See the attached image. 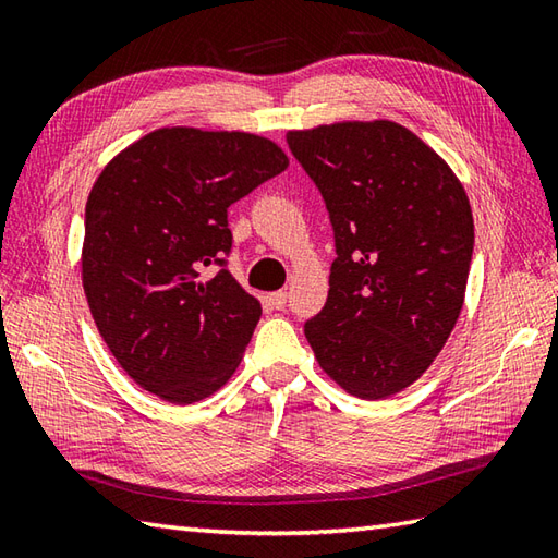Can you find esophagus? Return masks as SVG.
Wrapping results in <instances>:
<instances>
[{
  "label": "esophagus",
  "instance_id": "obj_1",
  "mask_svg": "<svg viewBox=\"0 0 558 558\" xmlns=\"http://www.w3.org/2000/svg\"><path fill=\"white\" fill-rule=\"evenodd\" d=\"M268 302H270L272 310H286V304H288V292H282V290H278V292H270V294H268Z\"/></svg>",
  "mask_w": 558,
  "mask_h": 558
}]
</instances>
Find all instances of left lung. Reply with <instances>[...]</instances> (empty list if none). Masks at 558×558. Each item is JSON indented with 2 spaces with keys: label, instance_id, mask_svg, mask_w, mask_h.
I'll list each match as a JSON object with an SVG mask.
<instances>
[{
  "label": "left lung",
  "instance_id": "obj_1",
  "mask_svg": "<svg viewBox=\"0 0 558 558\" xmlns=\"http://www.w3.org/2000/svg\"><path fill=\"white\" fill-rule=\"evenodd\" d=\"M288 146L322 192L336 240L328 300L304 336L350 396H393L429 369L460 316L475 246L465 189L388 120L290 132Z\"/></svg>",
  "mask_w": 558,
  "mask_h": 558
}]
</instances>
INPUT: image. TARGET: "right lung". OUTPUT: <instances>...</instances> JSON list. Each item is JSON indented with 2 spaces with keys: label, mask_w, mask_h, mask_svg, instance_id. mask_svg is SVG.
Listing matches in <instances>:
<instances>
[{
  "label": "right lung",
  "mask_w": 558,
  "mask_h": 558,
  "mask_svg": "<svg viewBox=\"0 0 558 558\" xmlns=\"http://www.w3.org/2000/svg\"><path fill=\"white\" fill-rule=\"evenodd\" d=\"M286 168L264 136L165 126L93 184L83 292L114 360L153 396L192 405L234 374L260 304L225 268L228 208ZM206 265L221 270L201 281Z\"/></svg>",
  "instance_id": "add662e5"
}]
</instances>
